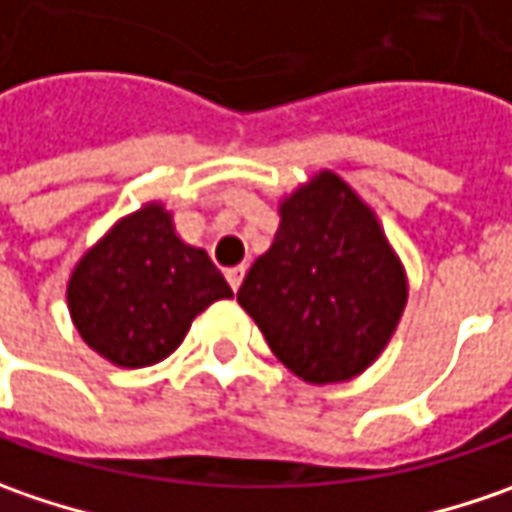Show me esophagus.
Here are the masks:
<instances>
[{
  "label": "esophagus",
  "mask_w": 512,
  "mask_h": 512,
  "mask_svg": "<svg viewBox=\"0 0 512 512\" xmlns=\"http://www.w3.org/2000/svg\"><path fill=\"white\" fill-rule=\"evenodd\" d=\"M243 278H246V266H232V269H226V280H229V286H232L234 292L240 289Z\"/></svg>",
  "instance_id": "34e87169"
}]
</instances>
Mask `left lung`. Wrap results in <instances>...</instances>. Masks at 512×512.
Returning a JSON list of instances; mask_svg holds the SVG:
<instances>
[{
  "label": "left lung",
  "mask_w": 512,
  "mask_h": 512,
  "mask_svg": "<svg viewBox=\"0 0 512 512\" xmlns=\"http://www.w3.org/2000/svg\"><path fill=\"white\" fill-rule=\"evenodd\" d=\"M280 226L237 303L306 384H344L387 349L410 283L378 214L323 168L278 203Z\"/></svg>",
  "instance_id": "8db88e82"
}]
</instances>
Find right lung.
<instances>
[{
  "mask_svg": "<svg viewBox=\"0 0 512 512\" xmlns=\"http://www.w3.org/2000/svg\"><path fill=\"white\" fill-rule=\"evenodd\" d=\"M71 321L114 367L160 364L191 321L232 289L212 257L189 246L160 200L120 217L79 257L68 278Z\"/></svg>",
  "mask_w": 512,
  "mask_h": 512,
  "instance_id": "right-lung-1",
  "label": "right lung"
}]
</instances>
